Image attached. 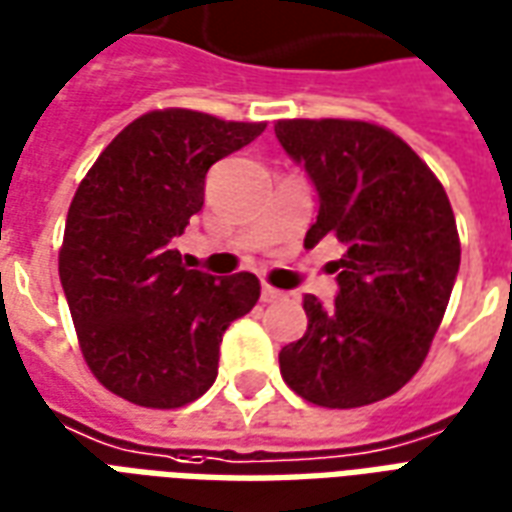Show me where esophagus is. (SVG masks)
<instances>
[{
    "label": "esophagus",
    "mask_w": 512,
    "mask_h": 512,
    "mask_svg": "<svg viewBox=\"0 0 512 512\" xmlns=\"http://www.w3.org/2000/svg\"><path fill=\"white\" fill-rule=\"evenodd\" d=\"M260 299L266 301V304H271V301H279L282 299V290L271 288V285H263V290H260Z\"/></svg>",
    "instance_id": "esophagus-1"
}]
</instances>
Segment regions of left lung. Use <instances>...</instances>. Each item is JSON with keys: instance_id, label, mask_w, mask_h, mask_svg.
<instances>
[{"instance_id": "obj_1", "label": "left lung", "mask_w": 512, "mask_h": 512, "mask_svg": "<svg viewBox=\"0 0 512 512\" xmlns=\"http://www.w3.org/2000/svg\"><path fill=\"white\" fill-rule=\"evenodd\" d=\"M277 139L307 169L321 208L304 246L337 241L332 307L304 296L307 332L279 351L285 384L307 403L359 408L395 395L439 329L461 241L447 191L389 128L367 120H277Z\"/></svg>"}]
</instances>
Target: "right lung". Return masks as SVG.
<instances>
[{"label": "right lung", "mask_w": 512, "mask_h": 512, "mask_svg": "<svg viewBox=\"0 0 512 512\" xmlns=\"http://www.w3.org/2000/svg\"><path fill=\"white\" fill-rule=\"evenodd\" d=\"M266 123L194 109L136 117L73 194L60 282L84 362L134 406L180 408L219 373L227 326L260 299L255 274L211 277L172 249L205 200V175Z\"/></svg>", "instance_id": "right-lung-1"}]
</instances>
